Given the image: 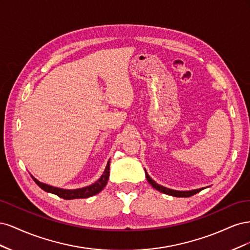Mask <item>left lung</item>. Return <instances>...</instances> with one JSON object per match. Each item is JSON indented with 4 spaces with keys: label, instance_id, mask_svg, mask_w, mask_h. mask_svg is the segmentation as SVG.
Here are the masks:
<instances>
[{
    "label": "left lung",
    "instance_id": "obj_1",
    "mask_svg": "<svg viewBox=\"0 0 250 250\" xmlns=\"http://www.w3.org/2000/svg\"><path fill=\"white\" fill-rule=\"evenodd\" d=\"M145 172H146V170H145ZM146 178H147V180H148V183H149L151 186H152V187L155 188V190L160 191V192H162V193H164V194L174 196V197H190V196H193V195H195V194L199 193L201 190H203V188H196V190H192V191H176V190H171V188H165V187H163V186H161V185L156 184L155 181L148 175L147 172H146Z\"/></svg>",
    "mask_w": 250,
    "mask_h": 250
}]
</instances>
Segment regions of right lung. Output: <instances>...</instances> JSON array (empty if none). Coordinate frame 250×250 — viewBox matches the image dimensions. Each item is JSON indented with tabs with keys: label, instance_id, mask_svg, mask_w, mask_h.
Listing matches in <instances>:
<instances>
[{
	"label": "right lung",
	"instance_id": "right-lung-1",
	"mask_svg": "<svg viewBox=\"0 0 250 250\" xmlns=\"http://www.w3.org/2000/svg\"><path fill=\"white\" fill-rule=\"evenodd\" d=\"M32 178L36 183V185L39 186L41 188H42L43 191L55 194L60 198H63L66 200L87 198V197H90V196H94L99 192H101L104 188V187L106 186L108 178H109V161L106 165V168H105V170L102 174V176L98 179L95 184L84 187V188H76V190H64V188H55V187H52V186L41 183V181H39L33 176H32Z\"/></svg>",
	"mask_w": 250,
	"mask_h": 250
}]
</instances>
